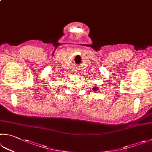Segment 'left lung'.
<instances>
[{"label": "left lung", "instance_id": "obj_1", "mask_svg": "<svg viewBox=\"0 0 152 152\" xmlns=\"http://www.w3.org/2000/svg\"><path fill=\"white\" fill-rule=\"evenodd\" d=\"M93 90H94V91H97V90H98V87H94V88H93Z\"/></svg>", "mask_w": 152, "mask_h": 152}]
</instances>
